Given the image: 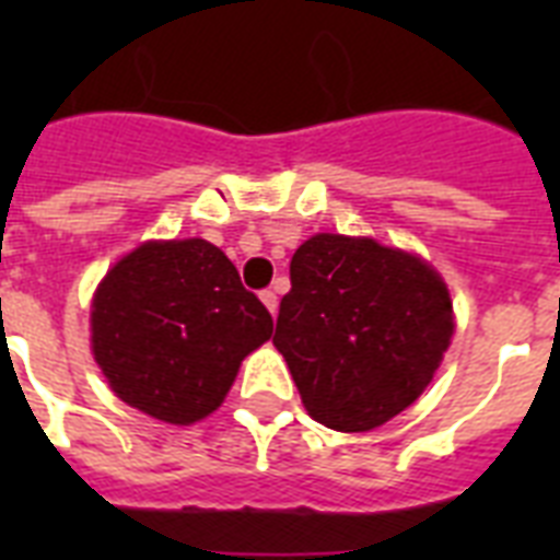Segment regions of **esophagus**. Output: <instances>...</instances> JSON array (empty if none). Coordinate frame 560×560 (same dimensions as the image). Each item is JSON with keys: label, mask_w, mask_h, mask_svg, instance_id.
<instances>
[{"label": "esophagus", "mask_w": 560, "mask_h": 560, "mask_svg": "<svg viewBox=\"0 0 560 560\" xmlns=\"http://www.w3.org/2000/svg\"><path fill=\"white\" fill-rule=\"evenodd\" d=\"M261 302L267 305V311L276 316V311H279V296H276V290H261Z\"/></svg>", "instance_id": "esophagus-1"}]
</instances>
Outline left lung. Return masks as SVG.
<instances>
[{
  "mask_svg": "<svg viewBox=\"0 0 560 560\" xmlns=\"http://www.w3.org/2000/svg\"><path fill=\"white\" fill-rule=\"evenodd\" d=\"M451 337L447 284L418 255L331 232L293 253L272 346L319 424H386L433 381Z\"/></svg>",
  "mask_w": 560,
  "mask_h": 560,
  "instance_id": "8db88e82",
  "label": "left lung"
}]
</instances>
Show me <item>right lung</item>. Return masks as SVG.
Returning a JSON list of instances; mask_svg holds the SVG:
<instances>
[{
  "label": "right lung",
  "instance_id": "1",
  "mask_svg": "<svg viewBox=\"0 0 560 560\" xmlns=\"http://www.w3.org/2000/svg\"><path fill=\"white\" fill-rule=\"evenodd\" d=\"M270 334V311L202 237L136 246L92 296L95 363L118 398L168 424L214 412Z\"/></svg>",
  "mask_w": 560,
  "mask_h": 560
}]
</instances>
